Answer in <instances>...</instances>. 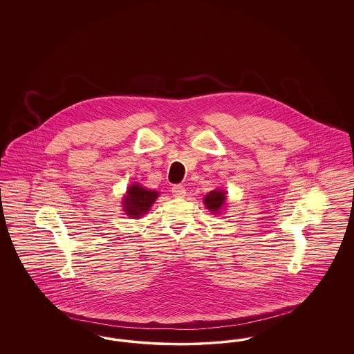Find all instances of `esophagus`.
<instances>
[{
    "instance_id": "34e87169",
    "label": "esophagus",
    "mask_w": 354,
    "mask_h": 354,
    "mask_svg": "<svg viewBox=\"0 0 354 354\" xmlns=\"http://www.w3.org/2000/svg\"><path fill=\"white\" fill-rule=\"evenodd\" d=\"M172 194L176 198H185V185H175L172 187Z\"/></svg>"
}]
</instances>
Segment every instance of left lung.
Returning <instances> with one entry per match:
<instances>
[{
	"mask_svg": "<svg viewBox=\"0 0 354 354\" xmlns=\"http://www.w3.org/2000/svg\"><path fill=\"white\" fill-rule=\"evenodd\" d=\"M225 201V192H223L221 189H215L211 191L205 198H204V204L205 207L212 212V214H218L220 208L223 207Z\"/></svg>",
	"mask_w": 354,
	"mask_h": 354,
	"instance_id": "1",
	"label": "left lung"
}]
</instances>
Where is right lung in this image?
Returning <instances> with one entry per match:
<instances>
[{"label":"right lung","mask_w":354,"mask_h":354,"mask_svg":"<svg viewBox=\"0 0 354 354\" xmlns=\"http://www.w3.org/2000/svg\"><path fill=\"white\" fill-rule=\"evenodd\" d=\"M158 198L156 191H149L142 185H133L127 189V195L124 196L123 208L126 215L131 219L139 218L146 214L151 207L155 199Z\"/></svg>","instance_id":"1"}]
</instances>
